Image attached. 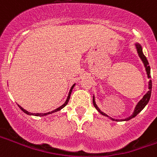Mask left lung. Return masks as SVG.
Here are the masks:
<instances>
[{
	"label": "left lung",
	"mask_w": 157,
	"mask_h": 157,
	"mask_svg": "<svg viewBox=\"0 0 157 157\" xmlns=\"http://www.w3.org/2000/svg\"><path fill=\"white\" fill-rule=\"evenodd\" d=\"M136 48H137V52H138V55H139L140 58L142 59V61L143 62V63H144V66H145V67H146V71H147V73L148 78H150L151 68H150V66H149V63H148L147 59L146 56L143 54V52H142V47H141V45L137 44H136ZM151 88H152V84H151V80H150V81H149V90L147 91V94L143 96V98H142V100H140L139 102H138V104H137L136 108H135L133 113H132L130 117H128V118H125V119H122V121H128V120H130L131 118H134V117H136V116H137V114H138V113H139L140 112L144 109V108H145V106L147 105V103L149 102V100H150L151 94ZM93 104H94V106L95 107V109H97V110L101 113V114H103V115H105V116H107L108 117V115H106L105 113H103L102 111L100 110V109L97 107V105H96V104H95V102H94V97H93ZM110 118L112 119V120H113V121H120V120H118V119H114V118Z\"/></svg>",
	"instance_id": "obj_1"
}]
</instances>
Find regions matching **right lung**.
<instances>
[{
	"instance_id": "add662e5",
	"label": "right lung",
	"mask_w": 157,
	"mask_h": 157,
	"mask_svg": "<svg viewBox=\"0 0 157 157\" xmlns=\"http://www.w3.org/2000/svg\"><path fill=\"white\" fill-rule=\"evenodd\" d=\"M75 86V85H73L72 86H71V88L70 91H69V94H68L67 96V100H66V102L63 104L62 106H60L59 108H57V109H54V110L51 111V112H48V113H29V112H28V111H26L25 109H24L21 106H20L19 105V107L20 108V109L24 112V113H27V114H29V115H35V116H44V115H47V114H49V113H54V112H57V111H59L60 109H62L63 108H64L66 106V105H67L68 101H69V99H70V96H71V91H72V89H73V87Z\"/></svg>"
}]
</instances>
